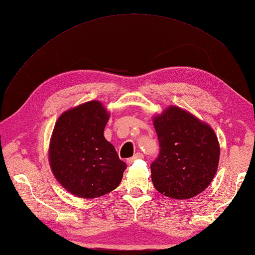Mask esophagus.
Instances as JSON below:
<instances>
[{
  "label": "esophagus",
  "mask_w": 255,
  "mask_h": 255,
  "mask_svg": "<svg viewBox=\"0 0 255 255\" xmlns=\"http://www.w3.org/2000/svg\"><path fill=\"white\" fill-rule=\"evenodd\" d=\"M142 158H143V155H142L141 153H136V154H134V155L132 156V158H129V159L127 160V163H128V164H132L133 162L136 161V160L142 159Z\"/></svg>",
  "instance_id": "esophagus-1"
}]
</instances>
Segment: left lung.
<instances>
[{"label": "left lung", "mask_w": 255, "mask_h": 255, "mask_svg": "<svg viewBox=\"0 0 255 255\" xmlns=\"http://www.w3.org/2000/svg\"><path fill=\"white\" fill-rule=\"evenodd\" d=\"M153 123L160 144L150 165L156 191L175 199L196 196L213 181L218 167L220 148L214 130L175 106Z\"/></svg>", "instance_id": "obj_1"}]
</instances>
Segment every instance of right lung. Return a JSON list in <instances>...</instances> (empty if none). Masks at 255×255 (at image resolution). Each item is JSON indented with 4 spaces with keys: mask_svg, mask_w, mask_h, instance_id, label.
<instances>
[{
    "mask_svg": "<svg viewBox=\"0 0 255 255\" xmlns=\"http://www.w3.org/2000/svg\"><path fill=\"white\" fill-rule=\"evenodd\" d=\"M108 114L92 101L59 117L50 141L49 161L58 182L75 196L95 198L122 182L126 163L104 137Z\"/></svg>",
    "mask_w": 255,
    "mask_h": 255,
    "instance_id": "add662e5",
    "label": "right lung"
}]
</instances>
